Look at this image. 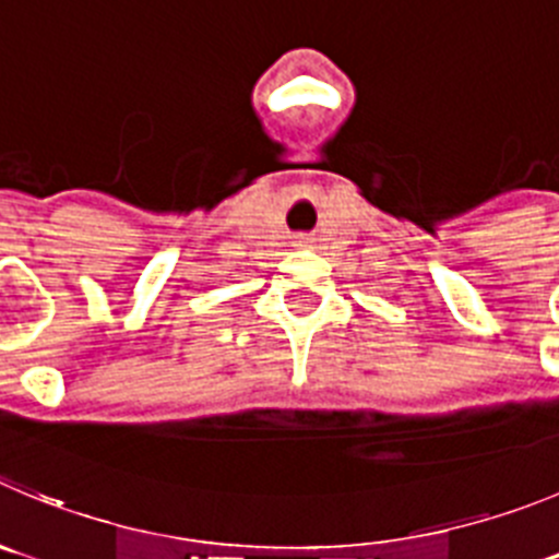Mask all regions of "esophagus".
<instances>
[{"label":"esophagus","instance_id":"obj_1","mask_svg":"<svg viewBox=\"0 0 559 559\" xmlns=\"http://www.w3.org/2000/svg\"><path fill=\"white\" fill-rule=\"evenodd\" d=\"M309 242H311V239L306 237V234H297V237H295V248H309Z\"/></svg>","mask_w":559,"mask_h":559}]
</instances>
